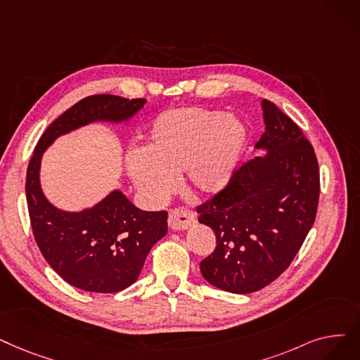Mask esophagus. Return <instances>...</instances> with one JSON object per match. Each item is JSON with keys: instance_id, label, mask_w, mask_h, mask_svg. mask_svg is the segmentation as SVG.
<instances>
[{"instance_id": "esophagus-1", "label": "esophagus", "mask_w": 360, "mask_h": 360, "mask_svg": "<svg viewBox=\"0 0 360 360\" xmlns=\"http://www.w3.org/2000/svg\"><path fill=\"white\" fill-rule=\"evenodd\" d=\"M169 228L175 231L188 229L195 224V214L186 207H175L169 212Z\"/></svg>"}]
</instances>
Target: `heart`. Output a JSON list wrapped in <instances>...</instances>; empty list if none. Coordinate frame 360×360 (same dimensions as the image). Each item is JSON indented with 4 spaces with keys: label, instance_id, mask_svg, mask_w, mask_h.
Listing matches in <instances>:
<instances>
[{
    "label": "heart",
    "instance_id": "1",
    "mask_svg": "<svg viewBox=\"0 0 360 360\" xmlns=\"http://www.w3.org/2000/svg\"><path fill=\"white\" fill-rule=\"evenodd\" d=\"M245 136L244 124L222 110L170 108L153 122L146 153H129V175L153 201H162L175 190L181 172L194 194L213 195L231 181Z\"/></svg>",
    "mask_w": 360,
    "mask_h": 360
}]
</instances>
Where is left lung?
I'll return each mask as SVG.
<instances>
[{
	"instance_id": "obj_1",
	"label": "left lung",
	"mask_w": 360,
	"mask_h": 360,
	"mask_svg": "<svg viewBox=\"0 0 360 360\" xmlns=\"http://www.w3.org/2000/svg\"><path fill=\"white\" fill-rule=\"evenodd\" d=\"M262 107L266 131L256 148L268 154L233 170L225 188L197 207L198 222L216 236L200 271L236 294L264 288L290 266L315 222L321 193L309 139L272 101Z\"/></svg>"
}]
</instances>
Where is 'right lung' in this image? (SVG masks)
I'll return each instance as SVG.
<instances>
[{
	"instance_id": "right-lung-1",
	"label": "right lung",
	"mask_w": 360,
	"mask_h": 360,
	"mask_svg": "<svg viewBox=\"0 0 360 360\" xmlns=\"http://www.w3.org/2000/svg\"><path fill=\"white\" fill-rule=\"evenodd\" d=\"M144 98L89 96L58 116L41 135L26 174V200L35 241L50 266L70 285L91 292H117L132 285L151 247L167 232V212H144L120 191L92 209L69 213L51 206L39 186L45 148L60 135L96 120L120 122Z\"/></svg>"
}]
</instances>
